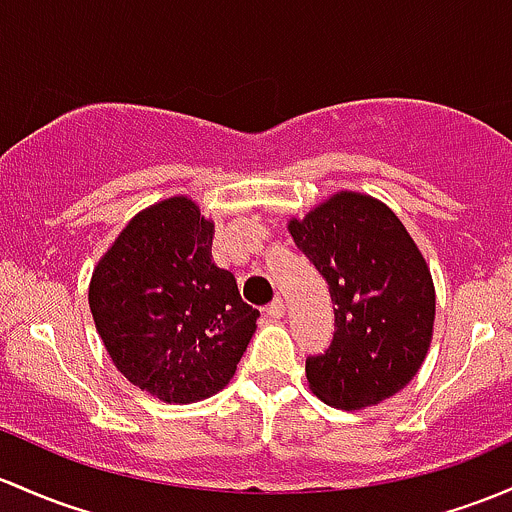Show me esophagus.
Masks as SVG:
<instances>
[{
    "instance_id": "obj_1",
    "label": "esophagus",
    "mask_w": 512,
    "mask_h": 512,
    "mask_svg": "<svg viewBox=\"0 0 512 512\" xmlns=\"http://www.w3.org/2000/svg\"><path fill=\"white\" fill-rule=\"evenodd\" d=\"M265 311H267V316H270V319H282L284 311H287V306H284V301L277 297L272 301V304L265 306Z\"/></svg>"
}]
</instances>
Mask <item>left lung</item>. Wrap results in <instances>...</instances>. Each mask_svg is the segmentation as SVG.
I'll list each match as a JSON object with an SVG mask.
<instances>
[{
    "instance_id": "left-lung-1",
    "label": "left lung",
    "mask_w": 512,
    "mask_h": 512,
    "mask_svg": "<svg viewBox=\"0 0 512 512\" xmlns=\"http://www.w3.org/2000/svg\"><path fill=\"white\" fill-rule=\"evenodd\" d=\"M289 233L328 282L336 331L306 358L316 397L363 410L400 392L432 343L434 282L405 225L378 198L341 191L289 220Z\"/></svg>"
}]
</instances>
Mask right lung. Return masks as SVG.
I'll list each match as a JSON object with an SVG mask.
<instances>
[{
  "label": "right lung",
  "instance_id": "obj_1",
  "mask_svg": "<svg viewBox=\"0 0 512 512\" xmlns=\"http://www.w3.org/2000/svg\"><path fill=\"white\" fill-rule=\"evenodd\" d=\"M213 223L186 196L137 213L90 279L112 363L139 390L188 405L230 383L260 311L211 260Z\"/></svg>",
  "mask_w": 512,
  "mask_h": 512
}]
</instances>
